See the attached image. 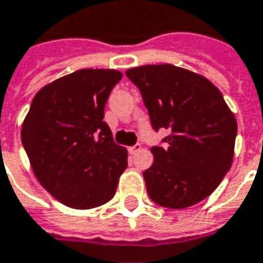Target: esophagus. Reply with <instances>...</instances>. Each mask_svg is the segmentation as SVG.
<instances>
[{
    "mask_svg": "<svg viewBox=\"0 0 263 263\" xmlns=\"http://www.w3.org/2000/svg\"><path fill=\"white\" fill-rule=\"evenodd\" d=\"M140 148H141V144H135V146L129 147V153H131V155H135L137 152H140Z\"/></svg>",
    "mask_w": 263,
    "mask_h": 263,
    "instance_id": "esophagus-1",
    "label": "esophagus"
}]
</instances>
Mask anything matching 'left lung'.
I'll return each mask as SVG.
<instances>
[{
	"instance_id": "obj_1",
	"label": "left lung",
	"mask_w": 263,
	"mask_h": 263,
	"mask_svg": "<svg viewBox=\"0 0 263 263\" xmlns=\"http://www.w3.org/2000/svg\"><path fill=\"white\" fill-rule=\"evenodd\" d=\"M141 92L152 128L170 132L143 173L147 193L166 209H187L220 184L234 158L237 120L205 77L171 64L126 71Z\"/></svg>"
}]
</instances>
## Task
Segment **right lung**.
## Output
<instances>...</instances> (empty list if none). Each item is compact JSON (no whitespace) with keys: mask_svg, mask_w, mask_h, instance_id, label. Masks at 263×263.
I'll return each instance as SVG.
<instances>
[{"mask_svg":"<svg viewBox=\"0 0 263 263\" xmlns=\"http://www.w3.org/2000/svg\"><path fill=\"white\" fill-rule=\"evenodd\" d=\"M116 70H79L40 89L22 125V144L41 186L67 207L108 202L128 166L126 148L102 120L120 82Z\"/></svg>","mask_w":263,"mask_h":263,"instance_id":"obj_1","label":"right lung"}]
</instances>
